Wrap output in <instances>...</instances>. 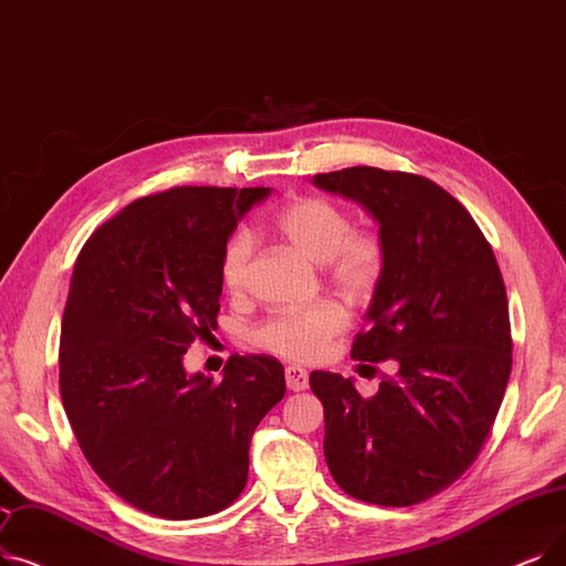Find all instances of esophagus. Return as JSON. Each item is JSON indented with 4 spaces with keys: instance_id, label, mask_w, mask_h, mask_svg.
I'll return each instance as SVG.
<instances>
[{
    "instance_id": "34e87169",
    "label": "esophagus",
    "mask_w": 566,
    "mask_h": 566,
    "mask_svg": "<svg viewBox=\"0 0 566 566\" xmlns=\"http://www.w3.org/2000/svg\"><path fill=\"white\" fill-rule=\"evenodd\" d=\"M284 377H286L289 390H305L310 386V377L301 365H289L284 370Z\"/></svg>"
}]
</instances>
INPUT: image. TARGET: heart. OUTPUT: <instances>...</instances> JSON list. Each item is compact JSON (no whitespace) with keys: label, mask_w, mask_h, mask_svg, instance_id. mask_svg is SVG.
Instances as JSON below:
<instances>
[{"label":"heart","mask_w":566,"mask_h":566,"mask_svg":"<svg viewBox=\"0 0 566 566\" xmlns=\"http://www.w3.org/2000/svg\"><path fill=\"white\" fill-rule=\"evenodd\" d=\"M273 231L310 261L318 263L324 277L347 296L363 301L379 284L386 265L381 240L370 231H356L347 210L318 196L289 201L275 217ZM254 240L250 233H233L219 259L229 296L242 298L252 280ZM347 310L333 301H318L303 310H282L263 318L250 333L254 347L291 360L322 358L335 335L347 328Z\"/></svg>","instance_id":"1"}]
</instances>
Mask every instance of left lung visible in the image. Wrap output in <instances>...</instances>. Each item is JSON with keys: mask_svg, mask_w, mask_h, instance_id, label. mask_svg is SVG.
Here are the masks:
<instances>
[{"mask_svg": "<svg viewBox=\"0 0 566 566\" xmlns=\"http://www.w3.org/2000/svg\"><path fill=\"white\" fill-rule=\"evenodd\" d=\"M312 182L379 224L386 265L352 358L398 363L373 398L310 375L328 470L356 500L419 504L470 470L500 411L513 349L500 265L472 214L423 176L352 166Z\"/></svg>", "mask_w": 566, "mask_h": 566, "instance_id": "left-lung-1", "label": "left lung"}]
</instances>
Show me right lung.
<instances>
[{"instance_id":"right-lung-1","label":"right lung","mask_w":566,"mask_h":566,"mask_svg":"<svg viewBox=\"0 0 566 566\" xmlns=\"http://www.w3.org/2000/svg\"><path fill=\"white\" fill-rule=\"evenodd\" d=\"M268 187H174L96 229L73 268L60 337V392L83 455L132 506L166 521L231 506L250 441L284 398L273 356H238L214 384L187 375L193 339L217 328L219 259Z\"/></svg>"}]
</instances>
